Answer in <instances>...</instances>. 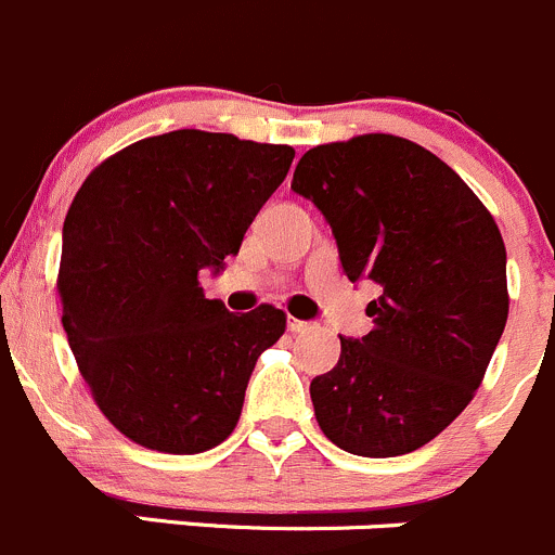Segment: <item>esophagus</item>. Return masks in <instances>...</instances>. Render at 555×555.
Segmentation results:
<instances>
[{
  "instance_id": "esophagus-1",
  "label": "esophagus",
  "mask_w": 555,
  "mask_h": 555,
  "mask_svg": "<svg viewBox=\"0 0 555 555\" xmlns=\"http://www.w3.org/2000/svg\"><path fill=\"white\" fill-rule=\"evenodd\" d=\"M287 327H289V331H293V333H309V331H314V325H311V322L295 320V317H289Z\"/></svg>"
}]
</instances>
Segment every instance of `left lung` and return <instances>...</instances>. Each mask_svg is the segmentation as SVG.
Segmentation results:
<instances>
[{"label":"left lung","instance_id":"8db88e82","mask_svg":"<svg viewBox=\"0 0 555 555\" xmlns=\"http://www.w3.org/2000/svg\"><path fill=\"white\" fill-rule=\"evenodd\" d=\"M293 190L327 219L349 282L379 298L363 338L311 379L322 434L365 459L431 442L475 398L507 325V249L491 211L437 154L358 134L300 157Z\"/></svg>","mask_w":555,"mask_h":555}]
</instances>
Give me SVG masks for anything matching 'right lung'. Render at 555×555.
Segmentation results:
<instances>
[{
	"label": "right lung",
	"mask_w": 555,
	"mask_h": 555,
	"mask_svg": "<svg viewBox=\"0 0 555 555\" xmlns=\"http://www.w3.org/2000/svg\"><path fill=\"white\" fill-rule=\"evenodd\" d=\"M295 152L228 132L176 129L96 165L64 219L59 298L78 369L134 444L195 455L233 434L257 358L287 314L208 300Z\"/></svg>",
	"instance_id": "right-lung-1"
}]
</instances>
